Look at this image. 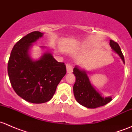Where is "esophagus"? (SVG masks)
I'll return each mask as SVG.
<instances>
[{
  "instance_id": "34e87169",
  "label": "esophagus",
  "mask_w": 132,
  "mask_h": 132,
  "mask_svg": "<svg viewBox=\"0 0 132 132\" xmlns=\"http://www.w3.org/2000/svg\"><path fill=\"white\" fill-rule=\"evenodd\" d=\"M66 70H67V73H71L73 71V66H71L70 64H66Z\"/></svg>"
}]
</instances>
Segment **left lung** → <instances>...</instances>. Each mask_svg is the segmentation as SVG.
Returning <instances> with one entry per match:
<instances>
[{
    "instance_id": "obj_1",
    "label": "left lung",
    "mask_w": 132,
    "mask_h": 132,
    "mask_svg": "<svg viewBox=\"0 0 132 132\" xmlns=\"http://www.w3.org/2000/svg\"><path fill=\"white\" fill-rule=\"evenodd\" d=\"M110 46L125 62L123 54L119 45L116 41L110 39ZM73 73L76 77L75 83L73 86V93L75 98L78 103L89 109H96L107 104L112 100L111 97L104 98L94 89L86 71L80 70L76 66L73 69Z\"/></svg>"
}]
</instances>
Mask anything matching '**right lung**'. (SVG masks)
<instances>
[{
    "instance_id": "1",
    "label": "right lung",
    "mask_w": 132,
    "mask_h": 132,
    "mask_svg": "<svg viewBox=\"0 0 132 132\" xmlns=\"http://www.w3.org/2000/svg\"><path fill=\"white\" fill-rule=\"evenodd\" d=\"M43 36L34 31L14 45L7 64L9 80L19 96L32 103L48 102L57 86L66 73V65L59 62L50 53H45L38 61H32L28 52L32 43Z\"/></svg>"
}]
</instances>
